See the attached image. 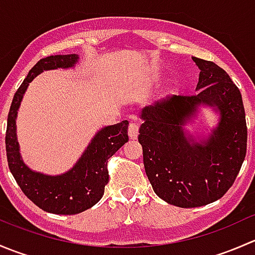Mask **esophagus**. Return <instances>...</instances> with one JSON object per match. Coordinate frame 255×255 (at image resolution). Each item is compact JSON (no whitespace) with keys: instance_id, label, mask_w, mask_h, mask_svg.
Instances as JSON below:
<instances>
[{"instance_id":"34e87169","label":"esophagus","mask_w":255,"mask_h":255,"mask_svg":"<svg viewBox=\"0 0 255 255\" xmlns=\"http://www.w3.org/2000/svg\"><path fill=\"white\" fill-rule=\"evenodd\" d=\"M138 133H139V126H138L137 123H130V125L128 126V135H129L130 139H137Z\"/></svg>"}]
</instances>
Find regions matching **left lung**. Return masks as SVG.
<instances>
[{"mask_svg":"<svg viewBox=\"0 0 255 255\" xmlns=\"http://www.w3.org/2000/svg\"><path fill=\"white\" fill-rule=\"evenodd\" d=\"M200 68L197 94L180 95L143 109L138 140L154 192L170 205L211 204L230 190L247 153V122L241 91L213 61L192 58ZM200 103L221 112L208 141L190 143L181 126Z\"/></svg>","mask_w":255,"mask_h":255,"instance_id":"left-lung-1","label":"left lung"}]
</instances>
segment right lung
I'll return each instance as SVG.
<instances>
[{"label": "right lung", "mask_w": 255, "mask_h": 255, "mask_svg": "<svg viewBox=\"0 0 255 255\" xmlns=\"http://www.w3.org/2000/svg\"><path fill=\"white\" fill-rule=\"evenodd\" d=\"M78 55H50L40 59L14 94L9 107L6 129V154L8 168L23 194L42 210L56 215H75L96 205L109 182L107 163L113 154L128 142V121L100 130L76 165L60 176H48L29 170L22 161L16 138L17 110L28 85L43 70L69 68Z\"/></svg>", "instance_id": "obj_1"}]
</instances>
